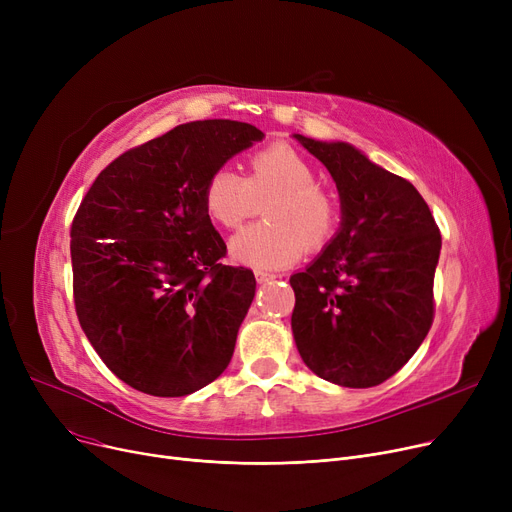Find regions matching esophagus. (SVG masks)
Listing matches in <instances>:
<instances>
[{"instance_id":"34e87169","label":"esophagus","mask_w":512,"mask_h":512,"mask_svg":"<svg viewBox=\"0 0 512 512\" xmlns=\"http://www.w3.org/2000/svg\"><path fill=\"white\" fill-rule=\"evenodd\" d=\"M276 278V274H272V272H265V270H255V280L259 282V284H263V282H270V280H274Z\"/></svg>"}]
</instances>
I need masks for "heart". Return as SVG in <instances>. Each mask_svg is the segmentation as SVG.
<instances>
[{"label":"heart","instance_id":"1","mask_svg":"<svg viewBox=\"0 0 512 512\" xmlns=\"http://www.w3.org/2000/svg\"><path fill=\"white\" fill-rule=\"evenodd\" d=\"M315 182L311 161L278 143L249 159L247 178L230 168L215 170L203 188V201L213 222L234 230L272 198L265 207L267 220L240 230L230 240V255L242 265L282 267L297 261L307 245L324 247L336 232L338 201Z\"/></svg>","mask_w":512,"mask_h":512}]
</instances>
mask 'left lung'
<instances>
[{
    "mask_svg": "<svg viewBox=\"0 0 512 512\" xmlns=\"http://www.w3.org/2000/svg\"><path fill=\"white\" fill-rule=\"evenodd\" d=\"M294 139L328 168L342 207L340 230L324 253L290 276L294 342L319 378L378 386L432 328L440 230L409 180L353 145Z\"/></svg>",
    "mask_w": 512,
    "mask_h": 512,
    "instance_id": "8db88e82",
    "label": "left lung"
}]
</instances>
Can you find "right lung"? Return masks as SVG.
Wrapping results in <instances>:
<instances>
[{"mask_svg":"<svg viewBox=\"0 0 512 512\" xmlns=\"http://www.w3.org/2000/svg\"><path fill=\"white\" fill-rule=\"evenodd\" d=\"M263 139L236 120H197L107 166L70 230L80 328L112 373L151 396H186L228 367L253 297L247 267L203 201L209 176Z\"/></svg>","mask_w":512,"mask_h":512,"instance_id":"right-lung-1","label":"right lung"}]
</instances>
